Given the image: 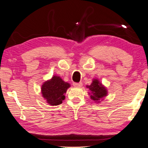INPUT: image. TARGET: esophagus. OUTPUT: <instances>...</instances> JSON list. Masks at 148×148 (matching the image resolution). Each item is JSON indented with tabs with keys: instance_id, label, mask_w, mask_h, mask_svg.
Returning <instances> with one entry per match:
<instances>
[{
	"instance_id": "esophagus-1",
	"label": "esophagus",
	"mask_w": 148,
	"mask_h": 148,
	"mask_svg": "<svg viewBox=\"0 0 148 148\" xmlns=\"http://www.w3.org/2000/svg\"><path fill=\"white\" fill-rule=\"evenodd\" d=\"M73 85L75 87H81L83 86V83H73Z\"/></svg>"
}]
</instances>
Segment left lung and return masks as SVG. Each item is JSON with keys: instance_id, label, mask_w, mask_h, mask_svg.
<instances>
[{"instance_id": "obj_1", "label": "left lung", "mask_w": 148, "mask_h": 148, "mask_svg": "<svg viewBox=\"0 0 148 148\" xmlns=\"http://www.w3.org/2000/svg\"><path fill=\"white\" fill-rule=\"evenodd\" d=\"M87 88L90 91V93H89L90 98L96 103L100 102L104 97L108 95L107 89L98 79H93L92 83L90 85L87 86Z\"/></svg>"}]
</instances>
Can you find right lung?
Segmentation results:
<instances>
[{"mask_svg":"<svg viewBox=\"0 0 148 148\" xmlns=\"http://www.w3.org/2000/svg\"><path fill=\"white\" fill-rule=\"evenodd\" d=\"M70 84L58 76H53L51 79L45 81L41 86V92L47 102L51 106H58L62 103Z\"/></svg>","mask_w":148,"mask_h":148,"instance_id":"right-lung-1","label":"right lung"}]
</instances>
